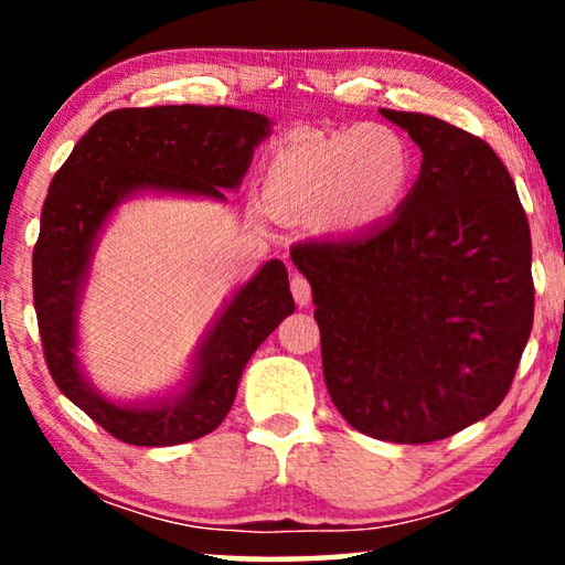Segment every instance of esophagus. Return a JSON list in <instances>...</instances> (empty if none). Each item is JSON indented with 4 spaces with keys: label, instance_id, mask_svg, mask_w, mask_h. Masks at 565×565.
Segmentation results:
<instances>
[{
    "label": "esophagus",
    "instance_id": "esophagus-1",
    "mask_svg": "<svg viewBox=\"0 0 565 565\" xmlns=\"http://www.w3.org/2000/svg\"><path fill=\"white\" fill-rule=\"evenodd\" d=\"M290 290H292V298H296V303H298L300 308L311 303V282H308L303 275H292Z\"/></svg>",
    "mask_w": 565,
    "mask_h": 565
}]
</instances>
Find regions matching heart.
I'll use <instances>...</instances> for the list:
<instances>
[{
	"instance_id": "1",
	"label": "heart",
	"mask_w": 565,
	"mask_h": 565,
	"mask_svg": "<svg viewBox=\"0 0 565 565\" xmlns=\"http://www.w3.org/2000/svg\"><path fill=\"white\" fill-rule=\"evenodd\" d=\"M414 177V151L398 130L358 122L285 141L269 159L267 198L280 213H316L331 234H362L406 203Z\"/></svg>"
}]
</instances>
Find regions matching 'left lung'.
<instances>
[{
	"instance_id": "8db88e82",
	"label": "left lung",
	"mask_w": 565,
	"mask_h": 565,
	"mask_svg": "<svg viewBox=\"0 0 565 565\" xmlns=\"http://www.w3.org/2000/svg\"><path fill=\"white\" fill-rule=\"evenodd\" d=\"M381 113L422 149L406 203L290 257L311 282L339 414L367 437L424 445L489 416L514 381L535 311L530 223L489 143L431 115Z\"/></svg>"
}]
</instances>
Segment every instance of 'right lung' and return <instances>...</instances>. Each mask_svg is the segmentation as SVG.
Masks as SVG:
<instances>
[{"label":"right lung","instance_id":"right-lung-1","mask_svg":"<svg viewBox=\"0 0 565 565\" xmlns=\"http://www.w3.org/2000/svg\"><path fill=\"white\" fill-rule=\"evenodd\" d=\"M273 120L236 107H120L79 138L53 174L33 252V303L58 391L115 439L141 447L182 445L226 419L238 381L257 347L296 311L288 269L269 259L242 285L192 360L174 396L115 404L79 367V300L105 221L138 192L226 200L252 164Z\"/></svg>","mask_w":565,"mask_h":565}]
</instances>
